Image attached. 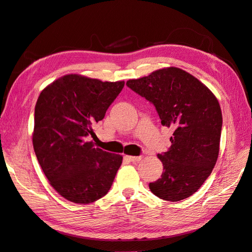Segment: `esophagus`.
I'll list each match as a JSON object with an SVG mask.
<instances>
[{
	"mask_svg": "<svg viewBox=\"0 0 252 252\" xmlns=\"http://www.w3.org/2000/svg\"><path fill=\"white\" fill-rule=\"evenodd\" d=\"M127 159H129V161H131V162H133V163H136V162H140L141 159H142V157H129V155H126V157Z\"/></svg>",
	"mask_w": 252,
	"mask_h": 252,
	"instance_id": "34e87169",
	"label": "esophagus"
}]
</instances>
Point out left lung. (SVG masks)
Returning <instances> with one entry per match:
<instances>
[{"mask_svg": "<svg viewBox=\"0 0 252 252\" xmlns=\"http://www.w3.org/2000/svg\"><path fill=\"white\" fill-rule=\"evenodd\" d=\"M126 86L152 102L162 125L174 129L171 146L158 155L163 173L149 184L151 191L168 202L189 197L218 158L222 116L217 98L202 81L176 67L130 79Z\"/></svg>", "mask_w": 252, "mask_h": 252, "instance_id": "obj_1", "label": "left lung"}]
</instances>
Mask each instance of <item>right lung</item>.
<instances>
[{
    "label": "right lung",
    "instance_id": "add662e5",
    "mask_svg": "<svg viewBox=\"0 0 252 252\" xmlns=\"http://www.w3.org/2000/svg\"><path fill=\"white\" fill-rule=\"evenodd\" d=\"M125 81H101L69 74L40 93L35 106L33 146L40 167L57 193L90 204L106 195L122 155L95 148L89 136L121 93Z\"/></svg>",
    "mask_w": 252,
    "mask_h": 252
}]
</instances>
